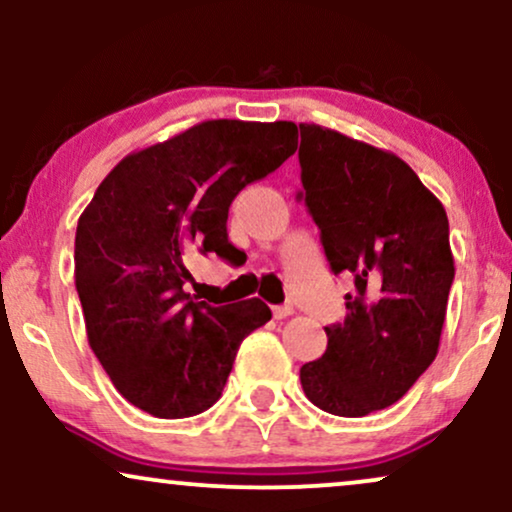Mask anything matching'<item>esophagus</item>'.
Instances as JSON below:
<instances>
[{
    "label": "esophagus",
    "mask_w": 512,
    "mask_h": 512,
    "mask_svg": "<svg viewBox=\"0 0 512 512\" xmlns=\"http://www.w3.org/2000/svg\"><path fill=\"white\" fill-rule=\"evenodd\" d=\"M293 315V305L284 303V305H274V317L276 320H284V317Z\"/></svg>",
    "instance_id": "34e87169"
}]
</instances>
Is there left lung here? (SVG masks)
I'll return each mask as SVG.
<instances>
[{
  "instance_id": "obj_1",
  "label": "left lung",
  "mask_w": 512,
  "mask_h": 512,
  "mask_svg": "<svg viewBox=\"0 0 512 512\" xmlns=\"http://www.w3.org/2000/svg\"><path fill=\"white\" fill-rule=\"evenodd\" d=\"M301 127L303 199L334 274L351 272L346 317L301 368L305 397L334 416L395 404L438 354L455 279L443 204L402 158L317 125Z\"/></svg>"
}]
</instances>
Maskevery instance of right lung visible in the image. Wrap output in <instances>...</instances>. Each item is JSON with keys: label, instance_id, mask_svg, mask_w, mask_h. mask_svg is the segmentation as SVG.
Wrapping results in <instances>:
<instances>
[{"label": "right lung", "instance_id": "right-lung-1", "mask_svg": "<svg viewBox=\"0 0 512 512\" xmlns=\"http://www.w3.org/2000/svg\"><path fill=\"white\" fill-rule=\"evenodd\" d=\"M293 122L209 120L122 158L81 214L76 293L88 344L129 404L185 419L219 402L238 346L272 310L185 293V255L233 260L228 207L296 151Z\"/></svg>", "mask_w": 512, "mask_h": 512}]
</instances>
